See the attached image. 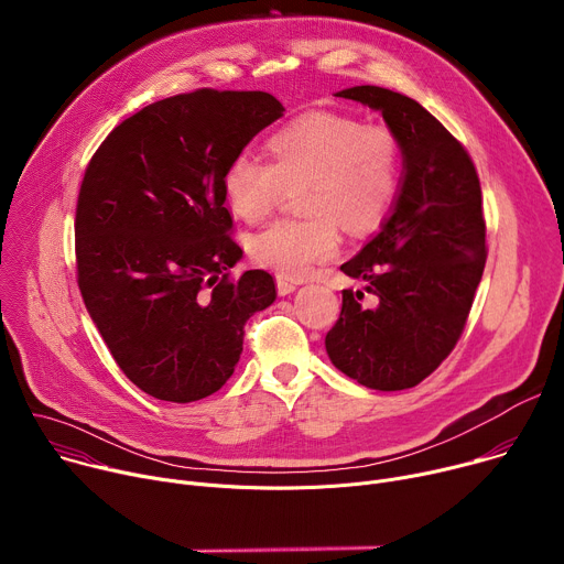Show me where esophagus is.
<instances>
[{
	"mask_svg": "<svg viewBox=\"0 0 564 564\" xmlns=\"http://www.w3.org/2000/svg\"><path fill=\"white\" fill-rule=\"evenodd\" d=\"M296 290V283L294 281H290V279H276V292L281 294V296H288V294H292Z\"/></svg>",
	"mask_w": 564,
	"mask_h": 564,
	"instance_id": "obj_1",
	"label": "esophagus"
}]
</instances>
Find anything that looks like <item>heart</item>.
Here are the masks:
<instances>
[{
  "mask_svg": "<svg viewBox=\"0 0 564 564\" xmlns=\"http://www.w3.org/2000/svg\"><path fill=\"white\" fill-rule=\"evenodd\" d=\"M272 163L240 151L223 176L236 216L259 220L285 187L301 189L296 220H274L250 236L252 259L281 276L301 279L339 250L341 220L352 231L375 227L392 207L401 183V147L383 124L344 113H307L270 140Z\"/></svg>",
  "mask_w": 564,
  "mask_h": 564,
  "instance_id": "1",
  "label": "heart"
}]
</instances>
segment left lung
<instances>
[{"mask_svg": "<svg viewBox=\"0 0 564 564\" xmlns=\"http://www.w3.org/2000/svg\"><path fill=\"white\" fill-rule=\"evenodd\" d=\"M335 96L383 116L401 147V183L379 231L341 265L375 303L344 290L326 350L366 388H413L455 348L485 272L479 181L466 149L413 98L370 85Z\"/></svg>", "mask_w": 564, "mask_h": 564, "instance_id": "8db88e82", "label": "left lung"}]
</instances>
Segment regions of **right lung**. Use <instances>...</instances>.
<instances>
[{"label":"right lung","mask_w":564,"mask_h":564,"mask_svg":"<svg viewBox=\"0 0 564 564\" xmlns=\"http://www.w3.org/2000/svg\"><path fill=\"white\" fill-rule=\"evenodd\" d=\"M263 91L198 89L122 120L85 172L75 209L77 285L120 370L147 394L189 404L243 352L246 321L274 279H229L243 250L227 231L229 160L283 116Z\"/></svg>","instance_id":"add662e5"}]
</instances>
